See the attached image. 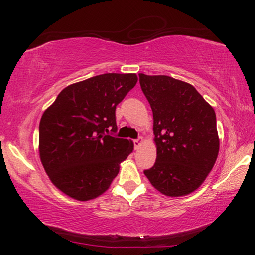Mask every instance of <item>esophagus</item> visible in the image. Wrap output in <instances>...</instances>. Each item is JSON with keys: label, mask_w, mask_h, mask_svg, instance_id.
Listing matches in <instances>:
<instances>
[{"label": "esophagus", "mask_w": 255, "mask_h": 255, "mask_svg": "<svg viewBox=\"0 0 255 255\" xmlns=\"http://www.w3.org/2000/svg\"><path fill=\"white\" fill-rule=\"evenodd\" d=\"M142 142H144V139H142L141 137L139 138V139H137V140H133V145H134V148L135 149H138L139 147H140V146L142 145Z\"/></svg>", "instance_id": "34e87169"}]
</instances>
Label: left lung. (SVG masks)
<instances>
[{
  "label": "left lung",
  "instance_id": "8db88e82",
  "mask_svg": "<svg viewBox=\"0 0 255 255\" xmlns=\"http://www.w3.org/2000/svg\"><path fill=\"white\" fill-rule=\"evenodd\" d=\"M153 111L154 166L144 170L156 190L186 196L204 182L219 152L214 108L190 83L167 75L139 74Z\"/></svg>",
  "mask_w": 255,
  "mask_h": 255
}]
</instances>
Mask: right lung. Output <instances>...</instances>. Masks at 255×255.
Returning a JSON list of instances; mask_svg holds the SVG:
<instances>
[{"mask_svg": "<svg viewBox=\"0 0 255 255\" xmlns=\"http://www.w3.org/2000/svg\"><path fill=\"white\" fill-rule=\"evenodd\" d=\"M134 73H107L64 88L39 123V158L51 182L76 201L109 189L133 142L111 137L115 110L135 86Z\"/></svg>", "mask_w": 255, "mask_h": 255, "instance_id": "add662e5", "label": "right lung"}]
</instances>
